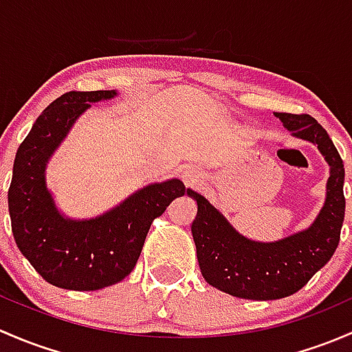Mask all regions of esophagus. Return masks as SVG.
Returning a JSON list of instances; mask_svg holds the SVG:
<instances>
[{
    "label": "esophagus",
    "instance_id": "obj_1",
    "mask_svg": "<svg viewBox=\"0 0 352 352\" xmlns=\"http://www.w3.org/2000/svg\"><path fill=\"white\" fill-rule=\"evenodd\" d=\"M195 177H197V175H193V173H191V171H186L183 175V179L186 181V183H190V181H195Z\"/></svg>",
    "mask_w": 352,
    "mask_h": 352
}]
</instances>
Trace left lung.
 Segmentation results:
<instances>
[{
  "label": "left lung",
  "mask_w": 352,
  "mask_h": 352,
  "mask_svg": "<svg viewBox=\"0 0 352 352\" xmlns=\"http://www.w3.org/2000/svg\"><path fill=\"white\" fill-rule=\"evenodd\" d=\"M296 139L317 146L331 168L325 201L307 229L274 242L239 234L205 197L188 190L198 205L191 223L203 278L213 288L245 300H278L309 283L334 256L346 212L344 164L329 133L310 115L274 113Z\"/></svg>",
  "instance_id": "obj_1"
}]
</instances>
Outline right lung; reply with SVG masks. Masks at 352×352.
I'll use <instances>...</instances> for the list:
<instances>
[{"instance_id":"right-lung-1","label":"right lung","mask_w":352,"mask_h":352,"mask_svg":"<svg viewBox=\"0 0 352 352\" xmlns=\"http://www.w3.org/2000/svg\"><path fill=\"white\" fill-rule=\"evenodd\" d=\"M108 91H69L42 111L18 147L8 190L14 242L47 283L95 292L129 276L142 252L154 219L188 193L183 181L151 183L93 219H69L47 188V164L69 130L91 103L111 100Z\"/></svg>"}]
</instances>
